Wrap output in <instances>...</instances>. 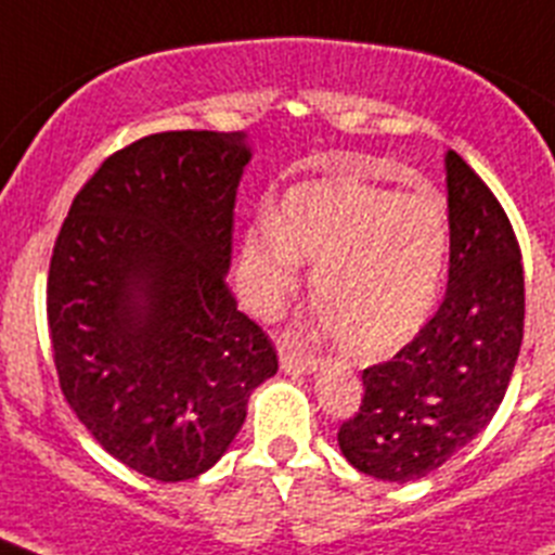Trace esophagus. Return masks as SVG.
Wrapping results in <instances>:
<instances>
[{"label":"esophagus","instance_id":"obj_1","mask_svg":"<svg viewBox=\"0 0 555 555\" xmlns=\"http://www.w3.org/2000/svg\"><path fill=\"white\" fill-rule=\"evenodd\" d=\"M317 366H320V358L281 350V370L286 375H308V372H317Z\"/></svg>","mask_w":555,"mask_h":555}]
</instances>
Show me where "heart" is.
<instances>
[{
	"label": "heart",
	"instance_id": "obj_1",
	"mask_svg": "<svg viewBox=\"0 0 555 555\" xmlns=\"http://www.w3.org/2000/svg\"><path fill=\"white\" fill-rule=\"evenodd\" d=\"M450 255L448 205L358 180L286 191L281 210L258 208L238 247V292L258 317H278L311 263L313 320L341 352L375 361L428 325Z\"/></svg>",
	"mask_w": 555,
	"mask_h": 555
}]
</instances>
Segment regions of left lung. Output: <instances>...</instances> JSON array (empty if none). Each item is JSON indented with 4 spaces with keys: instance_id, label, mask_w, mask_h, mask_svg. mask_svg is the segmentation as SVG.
Instances as JSON below:
<instances>
[{
    "instance_id": "left-lung-1",
    "label": "left lung",
    "mask_w": 555,
    "mask_h": 555,
    "mask_svg": "<svg viewBox=\"0 0 555 555\" xmlns=\"http://www.w3.org/2000/svg\"><path fill=\"white\" fill-rule=\"evenodd\" d=\"M444 175V302L411 345L364 370L361 409L338 428L352 467L389 483L425 478L492 423L522 345L526 283L506 210L453 150Z\"/></svg>"
}]
</instances>
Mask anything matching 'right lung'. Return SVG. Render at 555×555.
<instances>
[{
	"label": "right lung",
	"mask_w": 555,
	"mask_h": 555,
	"mask_svg": "<svg viewBox=\"0 0 555 555\" xmlns=\"http://www.w3.org/2000/svg\"><path fill=\"white\" fill-rule=\"evenodd\" d=\"M247 132H155L82 185L49 263L57 377L88 434L160 483L208 473L278 372L224 286Z\"/></svg>",
	"instance_id": "obj_1"
}]
</instances>
